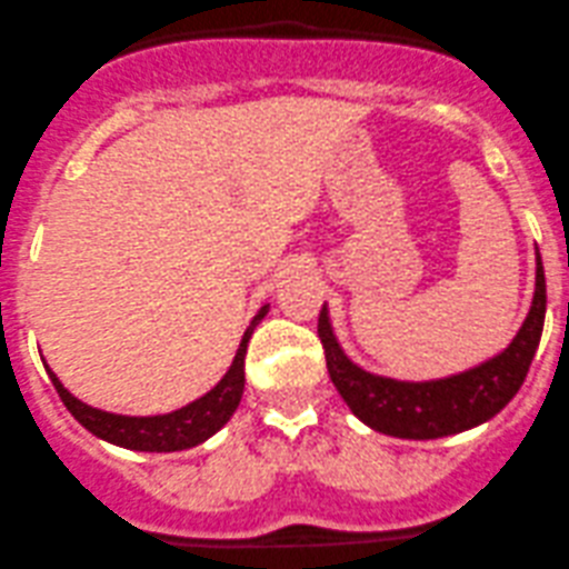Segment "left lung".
Returning <instances> with one entry per match:
<instances>
[{
  "label": "left lung",
  "mask_w": 569,
  "mask_h": 569,
  "mask_svg": "<svg viewBox=\"0 0 569 569\" xmlns=\"http://www.w3.org/2000/svg\"><path fill=\"white\" fill-rule=\"evenodd\" d=\"M545 307H548L545 268L537 251V284H533L531 310L511 343L472 369L436 377V380H393V377L360 369L340 349L332 323H329L327 305L318 316V338L323 343L327 371L335 388L362 425L393 438L430 441V438L472 430L511 402L537 355L545 327Z\"/></svg>",
  "instance_id": "left-lung-1"
}]
</instances>
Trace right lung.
I'll return each mask as SVG.
<instances>
[{"label": "right lung", "mask_w": 569, "mask_h": 569, "mask_svg": "<svg viewBox=\"0 0 569 569\" xmlns=\"http://www.w3.org/2000/svg\"><path fill=\"white\" fill-rule=\"evenodd\" d=\"M270 305L259 307L253 316L251 327L246 329L237 349L234 360H231L229 371L220 377L218 386L207 391L203 397L192 399L183 408L170 410V413H156V416H126V413H111V410H100L86 405L83 399L74 397L63 382L58 380L56 371L44 362L47 375H50L52 386H56L58 397L63 399L69 413L91 432V436L102 438L108 443L126 447V450L137 452H181L189 447H198L207 438H212L226 421L234 416L237 405L242 399V388H246V351L248 340H251L257 323L268 316Z\"/></svg>", "instance_id": "right-lung-1"}]
</instances>
